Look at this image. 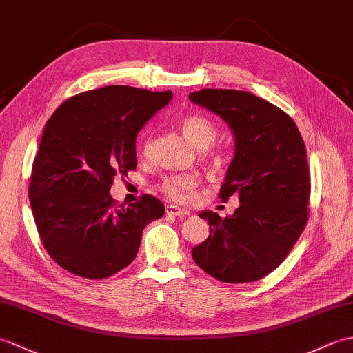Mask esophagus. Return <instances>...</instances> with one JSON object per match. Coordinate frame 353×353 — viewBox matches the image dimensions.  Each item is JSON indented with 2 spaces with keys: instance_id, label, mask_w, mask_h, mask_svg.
I'll use <instances>...</instances> for the list:
<instances>
[{
  "instance_id": "34e87169",
  "label": "esophagus",
  "mask_w": 353,
  "mask_h": 353,
  "mask_svg": "<svg viewBox=\"0 0 353 353\" xmlns=\"http://www.w3.org/2000/svg\"><path fill=\"white\" fill-rule=\"evenodd\" d=\"M165 211H167L168 215H172V216H186V215H190V211H186V209H182V208L176 206V205H167V209H165Z\"/></svg>"
}]
</instances>
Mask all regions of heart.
Segmentation results:
<instances>
[{
    "label": "heart",
    "instance_id": "heart-1",
    "mask_svg": "<svg viewBox=\"0 0 353 353\" xmlns=\"http://www.w3.org/2000/svg\"><path fill=\"white\" fill-rule=\"evenodd\" d=\"M185 138L194 147L209 148L216 138V129L214 124L201 115H188L181 123ZM196 177L191 174H170L162 179L161 188L172 200L185 201L190 197L191 191L196 188Z\"/></svg>",
    "mask_w": 353,
    "mask_h": 353
}]
</instances>
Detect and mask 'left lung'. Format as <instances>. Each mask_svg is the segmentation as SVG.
<instances>
[{
	"mask_svg": "<svg viewBox=\"0 0 353 353\" xmlns=\"http://www.w3.org/2000/svg\"><path fill=\"white\" fill-rule=\"evenodd\" d=\"M190 100L219 115L234 133L235 153L220 197L238 194L241 203L226 219L199 214L209 223V236L191 250L192 259L221 282H254L287 258L308 221L305 142L291 117L250 92L201 89Z\"/></svg>",
	"mask_w": 353,
	"mask_h": 353,
	"instance_id": "1",
	"label": "left lung"
}]
</instances>
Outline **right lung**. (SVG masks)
Here are the masks:
<instances>
[{
    "instance_id": "right-lung-1",
    "label": "right lung",
    "mask_w": 353,
    "mask_h": 353,
    "mask_svg": "<svg viewBox=\"0 0 353 353\" xmlns=\"http://www.w3.org/2000/svg\"><path fill=\"white\" fill-rule=\"evenodd\" d=\"M171 91L104 86L71 97L45 124L33 161L28 197L45 250L86 279H104L137 256L142 230L165 206L142 196L115 208V176L137 168V137Z\"/></svg>"
}]
</instances>
